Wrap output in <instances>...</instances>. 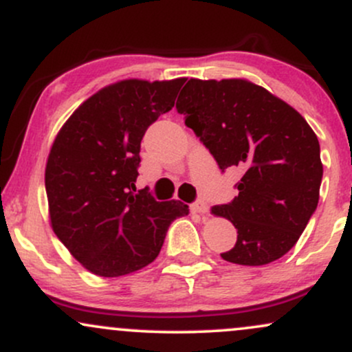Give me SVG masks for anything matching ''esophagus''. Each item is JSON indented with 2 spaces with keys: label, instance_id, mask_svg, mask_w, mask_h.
<instances>
[{
  "label": "esophagus",
  "instance_id": "1",
  "mask_svg": "<svg viewBox=\"0 0 352 352\" xmlns=\"http://www.w3.org/2000/svg\"><path fill=\"white\" fill-rule=\"evenodd\" d=\"M191 212H195V214H206L208 212L206 201H196L195 204H191Z\"/></svg>",
  "mask_w": 352,
  "mask_h": 352
}]
</instances>
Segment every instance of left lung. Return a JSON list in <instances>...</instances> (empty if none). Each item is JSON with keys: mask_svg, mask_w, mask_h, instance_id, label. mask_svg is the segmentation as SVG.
<instances>
[{"mask_svg": "<svg viewBox=\"0 0 352 352\" xmlns=\"http://www.w3.org/2000/svg\"><path fill=\"white\" fill-rule=\"evenodd\" d=\"M176 109L219 168H239V195L211 214L238 229L224 261L263 266L298 243L318 208L322 163L319 141L293 106L244 78L186 82Z\"/></svg>", "mask_w": 352, "mask_h": 352, "instance_id": "8db88e82", "label": "left lung"}]
</instances>
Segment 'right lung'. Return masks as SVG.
Instances as JSON below:
<instances>
[{
	"label": "right lung",
	"mask_w": 352,
	"mask_h": 352,
	"mask_svg": "<svg viewBox=\"0 0 352 352\" xmlns=\"http://www.w3.org/2000/svg\"><path fill=\"white\" fill-rule=\"evenodd\" d=\"M184 78L123 80L104 86L61 126L45 169L50 223L82 267L102 278L153 263L169 224L186 216L181 201L136 191L146 129L175 106Z\"/></svg>",
	"instance_id": "1"
}]
</instances>
